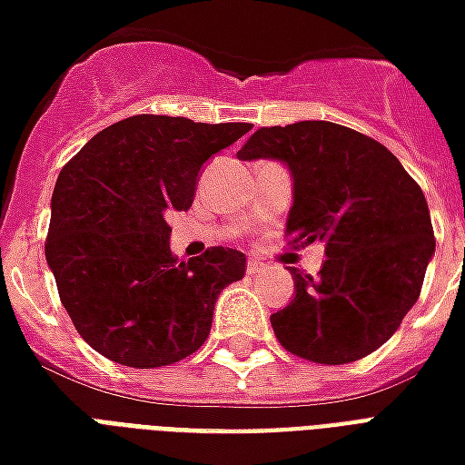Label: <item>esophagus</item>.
Segmentation results:
<instances>
[{
	"label": "esophagus",
	"mask_w": 465,
	"mask_h": 465,
	"mask_svg": "<svg viewBox=\"0 0 465 465\" xmlns=\"http://www.w3.org/2000/svg\"><path fill=\"white\" fill-rule=\"evenodd\" d=\"M246 271H249V273H261V271H266V263H263V261L251 259L249 266H246Z\"/></svg>",
	"instance_id": "34e87169"
}]
</instances>
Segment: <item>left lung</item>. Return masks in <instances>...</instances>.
I'll use <instances>...</instances> for the list:
<instances>
[{
  "label": "left lung",
  "instance_id": "1",
  "mask_svg": "<svg viewBox=\"0 0 465 465\" xmlns=\"http://www.w3.org/2000/svg\"><path fill=\"white\" fill-rule=\"evenodd\" d=\"M239 160H278L293 177L291 243H325L318 278L293 273L295 295L271 315L278 342L318 364L367 357L411 311L436 242L424 192L372 137L328 120L261 127Z\"/></svg>",
  "mask_w": 465,
  "mask_h": 465
}]
</instances>
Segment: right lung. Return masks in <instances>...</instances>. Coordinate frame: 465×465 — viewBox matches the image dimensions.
Here are the masks:
<instances>
[{
	"label": "right lung",
	"instance_id": "obj_1",
	"mask_svg": "<svg viewBox=\"0 0 465 465\" xmlns=\"http://www.w3.org/2000/svg\"><path fill=\"white\" fill-rule=\"evenodd\" d=\"M251 130L133 115L93 135L51 197L46 263L78 335L113 362L153 370L197 352L214 302L246 256L212 246L180 261L170 219L197 194L202 164Z\"/></svg>",
	"mask_w": 465,
	"mask_h": 465
}]
</instances>
